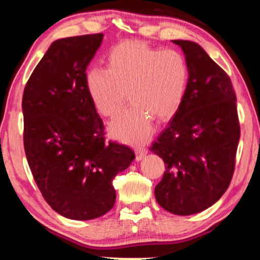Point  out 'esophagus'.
Here are the masks:
<instances>
[{
  "label": "esophagus",
  "instance_id": "1",
  "mask_svg": "<svg viewBox=\"0 0 260 260\" xmlns=\"http://www.w3.org/2000/svg\"><path fill=\"white\" fill-rule=\"evenodd\" d=\"M147 152H148L147 148L142 147V145H140V147H137V148H135V154H136L137 161H141V159L143 158L145 155H147Z\"/></svg>",
  "mask_w": 260,
  "mask_h": 260
}]
</instances>
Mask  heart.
I'll return each instance as SVG.
<instances>
[{
	"label": "heart",
	"instance_id": "b5f03b06",
	"mask_svg": "<svg viewBox=\"0 0 260 260\" xmlns=\"http://www.w3.org/2000/svg\"><path fill=\"white\" fill-rule=\"evenodd\" d=\"M189 76V65L181 52L126 40L110 49L106 69L87 70L85 87L105 117H116L122 111L129 91L133 106L113 120L110 133L123 142L140 143L151 135L152 119L165 122L180 109Z\"/></svg>",
	"mask_w": 260,
	"mask_h": 260
}]
</instances>
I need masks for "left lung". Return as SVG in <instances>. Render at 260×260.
I'll return each mask as SVG.
<instances>
[{
    "instance_id": "obj_1",
    "label": "left lung",
    "mask_w": 260,
    "mask_h": 260,
    "mask_svg": "<svg viewBox=\"0 0 260 260\" xmlns=\"http://www.w3.org/2000/svg\"><path fill=\"white\" fill-rule=\"evenodd\" d=\"M179 45L189 65V84L180 109L150 150L166 165L155 198L166 211L190 215L214 205L232 180L240 125L232 81L205 49Z\"/></svg>"
}]
</instances>
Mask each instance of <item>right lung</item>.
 <instances>
[{"instance_id":"add662e5","label":"right lung","mask_w":260,"mask_h":260,"mask_svg":"<svg viewBox=\"0 0 260 260\" xmlns=\"http://www.w3.org/2000/svg\"><path fill=\"white\" fill-rule=\"evenodd\" d=\"M103 34L59 39L28 79L22 97L24 152L46 202L60 215L91 220L113 207L112 180L134 161L129 147L106 142L85 74Z\"/></svg>"}]
</instances>
